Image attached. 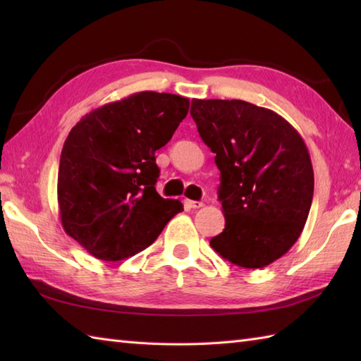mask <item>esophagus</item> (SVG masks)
<instances>
[{
  "instance_id": "obj_1",
  "label": "esophagus",
  "mask_w": 361,
  "mask_h": 361,
  "mask_svg": "<svg viewBox=\"0 0 361 361\" xmlns=\"http://www.w3.org/2000/svg\"><path fill=\"white\" fill-rule=\"evenodd\" d=\"M185 204H186V208H189V209H198V208H202V206H203L202 202H194V200H185Z\"/></svg>"
}]
</instances>
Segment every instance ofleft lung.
Instances as JSON below:
<instances>
[{"label": "left lung", "mask_w": 361, "mask_h": 361, "mask_svg": "<svg viewBox=\"0 0 361 361\" xmlns=\"http://www.w3.org/2000/svg\"><path fill=\"white\" fill-rule=\"evenodd\" d=\"M190 116L220 171L225 229L211 247L243 268H264L301 235L313 198V167L296 128L273 110L192 99Z\"/></svg>", "instance_id": "left-lung-1"}]
</instances>
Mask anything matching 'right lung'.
Wrapping results in <instances>:
<instances>
[{"instance_id": "obj_1", "label": "right lung", "mask_w": 361, "mask_h": 361, "mask_svg": "<svg viewBox=\"0 0 361 361\" xmlns=\"http://www.w3.org/2000/svg\"><path fill=\"white\" fill-rule=\"evenodd\" d=\"M188 111L186 97L141 91L99 106L71 128L59 166L60 220L96 259L135 256L183 211L157 192L155 152Z\"/></svg>"}]
</instances>
